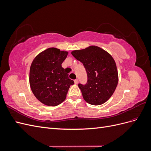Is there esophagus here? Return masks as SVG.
<instances>
[{"instance_id":"obj_1","label":"esophagus","mask_w":151,"mask_h":151,"mask_svg":"<svg viewBox=\"0 0 151 151\" xmlns=\"http://www.w3.org/2000/svg\"><path fill=\"white\" fill-rule=\"evenodd\" d=\"M74 83H75V84H78V83H79V81H78V79H76V80H74Z\"/></svg>"}]
</instances>
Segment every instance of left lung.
I'll use <instances>...</instances> for the list:
<instances>
[{"mask_svg":"<svg viewBox=\"0 0 151 151\" xmlns=\"http://www.w3.org/2000/svg\"><path fill=\"white\" fill-rule=\"evenodd\" d=\"M72 55L83 63L88 74V83L78 85L85 101L92 105H101L111 98L118 82L115 61L103 48L89 46L73 50Z\"/></svg>","mask_w":151,"mask_h":151,"instance_id":"1","label":"left lung"}]
</instances>
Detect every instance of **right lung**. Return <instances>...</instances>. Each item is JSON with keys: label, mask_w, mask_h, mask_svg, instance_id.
I'll return each instance as SVG.
<instances>
[{"label": "right lung", "mask_w": 151, "mask_h": 151, "mask_svg": "<svg viewBox=\"0 0 151 151\" xmlns=\"http://www.w3.org/2000/svg\"><path fill=\"white\" fill-rule=\"evenodd\" d=\"M68 52L57 48H48L40 52L31 63L29 85L35 96L45 105L55 106L66 98L74 82L62 67Z\"/></svg>", "instance_id": "right-lung-1"}]
</instances>
